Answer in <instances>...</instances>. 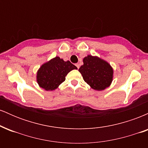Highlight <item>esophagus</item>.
<instances>
[{
  "label": "esophagus",
  "mask_w": 148,
  "mask_h": 148,
  "mask_svg": "<svg viewBox=\"0 0 148 148\" xmlns=\"http://www.w3.org/2000/svg\"><path fill=\"white\" fill-rule=\"evenodd\" d=\"M75 65L76 66V67H77V68H78V69H79V63H76V64H75Z\"/></svg>",
  "instance_id": "1"
}]
</instances>
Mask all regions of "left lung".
<instances>
[{
    "instance_id": "obj_1",
    "label": "left lung",
    "mask_w": 148,
    "mask_h": 148,
    "mask_svg": "<svg viewBox=\"0 0 148 148\" xmlns=\"http://www.w3.org/2000/svg\"><path fill=\"white\" fill-rule=\"evenodd\" d=\"M84 64L79 71L92 89L103 90L108 88L113 81V70L106 61L97 56L88 55L84 58Z\"/></svg>"
}]
</instances>
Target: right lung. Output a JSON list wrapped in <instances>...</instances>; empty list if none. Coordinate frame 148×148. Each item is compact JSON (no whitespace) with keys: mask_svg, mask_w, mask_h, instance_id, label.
Here are the masks:
<instances>
[{"mask_svg":"<svg viewBox=\"0 0 148 148\" xmlns=\"http://www.w3.org/2000/svg\"><path fill=\"white\" fill-rule=\"evenodd\" d=\"M77 67L69 60L56 57L43 64L37 71V81L45 90H53L65 81L67 74Z\"/></svg>","mask_w":148,"mask_h":148,"instance_id":"add662e5","label":"right lung"}]
</instances>
